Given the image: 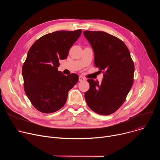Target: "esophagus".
Wrapping results in <instances>:
<instances>
[{
  "label": "esophagus",
  "instance_id": "1",
  "mask_svg": "<svg viewBox=\"0 0 160 160\" xmlns=\"http://www.w3.org/2000/svg\"><path fill=\"white\" fill-rule=\"evenodd\" d=\"M86 80V78H85V77H82V76H80L79 77V81L80 82H83V81H85Z\"/></svg>",
  "mask_w": 160,
  "mask_h": 160
}]
</instances>
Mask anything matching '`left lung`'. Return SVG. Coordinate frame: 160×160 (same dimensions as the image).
Wrapping results in <instances>:
<instances>
[{
  "mask_svg": "<svg viewBox=\"0 0 160 160\" xmlns=\"http://www.w3.org/2000/svg\"><path fill=\"white\" fill-rule=\"evenodd\" d=\"M83 35L94 52L95 66L104 73L101 83L87 80L90 88L85 101L95 112L109 115L121 107L132 87L133 61L120 38L100 31H84Z\"/></svg>",
  "mask_w": 160,
  "mask_h": 160,
  "instance_id": "obj_1",
  "label": "left lung"
}]
</instances>
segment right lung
I'll list each match as a JSON object with an SVG mask.
<instances>
[{"instance_id": "obj_1", "label": "right lung", "mask_w": 160, "mask_h": 160, "mask_svg": "<svg viewBox=\"0 0 160 160\" xmlns=\"http://www.w3.org/2000/svg\"><path fill=\"white\" fill-rule=\"evenodd\" d=\"M82 30L57 31L37 40L22 67L25 92L32 105L43 113H52L65 104L68 92L78 76H67L58 70L59 60L67 58Z\"/></svg>"}]
</instances>
